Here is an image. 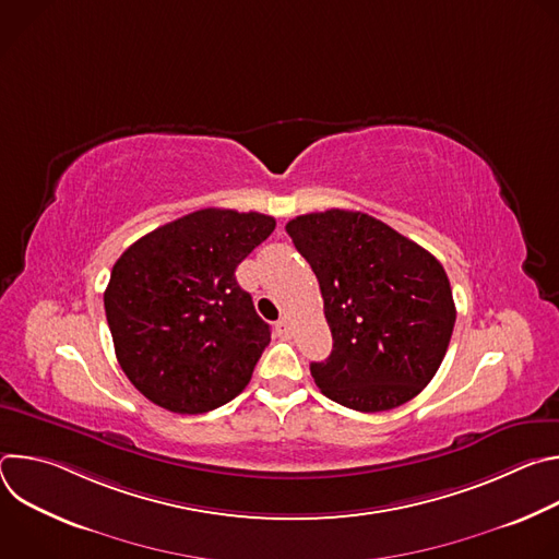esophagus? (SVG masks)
I'll return each instance as SVG.
<instances>
[{
	"label": "esophagus",
	"mask_w": 559,
	"mask_h": 559,
	"mask_svg": "<svg viewBox=\"0 0 559 559\" xmlns=\"http://www.w3.org/2000/svg\"><path fill=\"white\" fill-rule=\"evenodd\" d=\"M276 334H278L281 338H289V323H287V318H281V321H276Z\"/></svg>",
	"instance_id": "esophagus-1"
}]
</instances>
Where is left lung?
<instances>
[{
	"mask_svg": "<svg viewBox=\"0 0 559 559\" xmlns=\"http://www.w3.org/2000/svg\"><path fill=\"white\" fill-rule=\"evenodd\" d=\"M321 285L334 349L311 362L330 401L376 414L401 407L436 376L455 325L440 261L386 223L352 210L285 225Z\"/></svg>",
	"mask_w": 559,
	"mask_h": 559,
	"instance_id": "left-lung-1",
	"label": "left lung"
}]
</instances>
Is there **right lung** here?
I'll return each instance as SVG.
<instances>
[{"label":"right lung","instance_id":"right-lung-1","mask_svg":"<svg viewBox=\"0 0 559 559\" xmlns=\"http://www.w3.org/2000/svg\"><path fill=\"white\" fill-rule=\"evenodd\" d=\"M259 212L207 207L141 236L104 294L115 354L130 382L175 414H205L241 393L270 325L236 267L274 231Z\"/></svg>","mask_w":559,"mask_h":559}]
</instances>
